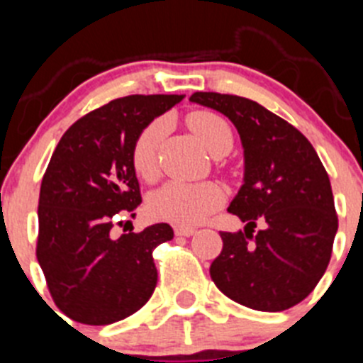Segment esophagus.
<instances>
[{
  "label": "esophagus",
  "instance_id": "34e87169",
  "mask_svg": "<svg viewBox=\"0 0 363 363\" xmlns=\"http://www.w3.org/2000/svg\"><path fill=\"white\" fill-rule=\"evenodd\" d=\"M174 233H176V236H192V234L196 233V229H192V227H182V225H178V227H174Z\"/></svg>",
  "mask_w": 363,
  "mask_h": 363
}]
</instances>
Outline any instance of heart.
I'll use <instances>...</instances> for the list:
<instances>
[{
	"label": "heart",
	"instance_id": "heart-1",
	"mask_svg": "<svg viewBox=\"0 0 363 363\" xmlns=\"http://www.w3.org/2000/svg\"><path fill=\"white\" fill-rule=\"evenodd\" d=\"M187 123L211 154L230 150L233 147V130L229 123L214 112H192ZM163 133L165 120H154L138 134L133 147V165L142 178L152 179L158 174ZM223 200L225 191L214 182H169L150 196L149 209L160 220L178 225H196L207 220Z\"/></svg>",
	"mask_w": 363,
	"mask_h": 363
}]
</instances>
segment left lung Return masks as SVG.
<instances>
[{
    "mask_svg": "<svg viewBox=\"0 0 363 363\" xmlns=\"http://www.w3.org/2000/svg\"><path fill=\"white\" fill-rule=\"evenodd\" d=\"M192 104L221 112L243 147V185L229 213L243 230L220 233L211 278L230 300L285 311L316 287L333 252L338 216L329 176L303 134L252 99L194 92ZM256 223L264 229L254 234Z\"/></svg>",
    "mask_w": 363,
    "mask_h": 363,
    "instance_id": "8db88e82",
    "label": "left lung"
}]
</instances>
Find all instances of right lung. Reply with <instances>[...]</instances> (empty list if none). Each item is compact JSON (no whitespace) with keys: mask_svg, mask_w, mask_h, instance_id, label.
<instances>
[{"mask_svg":"<svg viewBox=\"0 0 363 363\" xmlns=\"http://www.w3.org/2000/svg\"><path fill=\"white\" fill-rule=\"evenodd\" d=\"M178 94L125 96L89 112L67 130L45 171L38 205V262L56 306L74 322L107 325L152 296V251L172 240L169 223L112 234L121 214L142 203L133 147ZM121 223V221H120Z\"/></svg>","mask_w":363,"mask_h":363,"instance_id":"1","label":"right lung"}]
</instances>
